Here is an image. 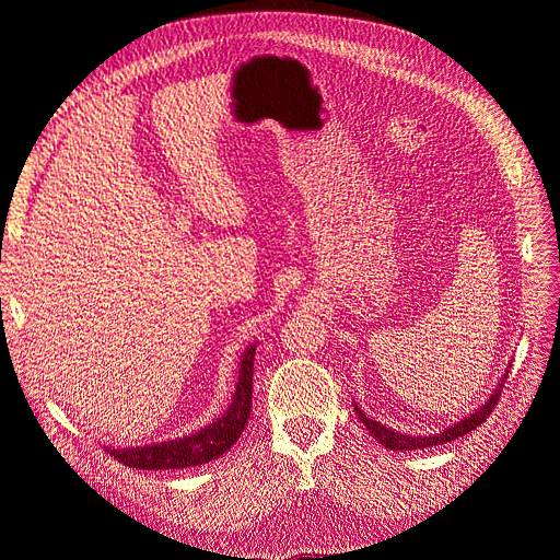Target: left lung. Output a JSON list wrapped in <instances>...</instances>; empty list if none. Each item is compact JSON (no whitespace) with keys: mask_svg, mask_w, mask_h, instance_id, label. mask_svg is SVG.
<instances>
[{"mask_svg":"<svg viewBox=\"0 0 560 560\" xmlns=\"http://www.w3.org/2000/svg\"><path fill=\"white\" fill-rule=\"evenodd\" d=\"M510 369L504 371V376L500 378L498 387L493 389V395L488 397L486 404H481L477 411H471L469 416H465L460 422H453L451 428L439 430L436 434H422V436H418V434H401V432H395V430L381 425V422H376V420H371L369 416L362 413V409H358V406H354V411H358V418L362 420V425L371 432V436H374L376 442H381L389 451H418V448L439 446V444L453 442V439H457V436H465L467 432L477 430L481 422H486V418L493 413V409H495V404H498L500 393H502V387H504V381H506V376H510Z\"/></svg>","mask_w":560,"mask_h":560,"instance_id":"8db88e82","label":"left lung"}]
</instances>
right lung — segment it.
Returning <instances> with one entry per match:
<instances>
[{
	"mask_svg": "<svg viewBox=\"0 0 560 560\" xmlns=\"http://www.w3.org/2000/svg\"><path fill=\"white\" fill-rule=\"evenodd\" d=\"M254 346L252 343L241 358L238 366V385H235L233 399L229 409L219 416L210 425L202 430L173 439V442H161L151 446H132V448H109L114 460L124 463L132 469H184L198 467L224 455L238 436L243 434L247 418L252 411V374H254Z\"/></svg>",
	"mask_w": 560,
	"mask_h": 560,
	"instance_id": "add662e5",
	"label": "right lung"
}]
</instances>
